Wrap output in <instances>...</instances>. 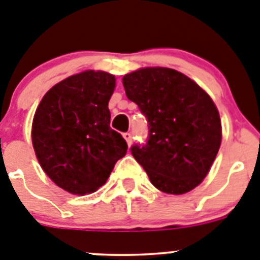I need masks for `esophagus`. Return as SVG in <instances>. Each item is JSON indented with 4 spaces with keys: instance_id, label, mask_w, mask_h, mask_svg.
Returning a JSON list of instances; mask_svg holds the SVG:
<instances>
[{
    "instance_id": "1",
    "label": "esophagus",
    "mask_w": 260,
    "mask_h": 260,
    "mask_svg": "<svg viewBox=\"0 0 260 260\" xmlns=\"http://www.w3.org/2000/svg\"><path fill=\"white\" fill-rule=\"evenodd\" d=\"M123 137H124L125 141H127L128 146H131V145H132V135H131L129 132H125L124 135H123Z\"/></svg>"
}]
</instances>
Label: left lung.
Listing matches in <instances>:
<instances>
[{
    "label": "left lung",
    "mask_w": 260,
    "mask_h": 260,
    "mask_svg": "<svg viewBox=\"0 0 260 260\" xmlns=\"http://www.w3.org/2000/svg\"><path fill=\"white\" fill-rule=\"evenodd\" d=\"M125 94L146 116L149 137L132 155L151 184L184 194L209 174L221 144V121L205 90L181 72L146 67L123 78Z\"/></svg>",
    "instance_id": "1"
}]
</instances>
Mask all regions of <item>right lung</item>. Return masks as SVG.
Returning a JSON list of instances; mask_svg holds the SVG:
<instances>
[{"instance_id":"add662e5","label":"right lung","mask_w":260,"mask_h":260,"mask_svg":"<svg viewBox=\"0 0 260 260\" xmlns=\"http://www.w3.org/2000/svg\"><path fill=\"white\" fill-rule=\"evenodd\" d=\"M114 89V75L80 72L48 90L35 113L32 144L40 166L69 193L97 190L127 153L125 140L110 128Z\"/></svg>"}]
</instances>
